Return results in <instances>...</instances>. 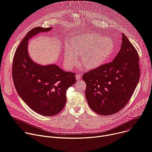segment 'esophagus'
Masks as SVG:
<instances>
[{
  "label": "esophagus",
  "mask_w": 152,
  "mask_h": 152,
  "mask_svg": "<svg viewBox=\"0 0 152 152\" xmlns=\"http://www.w3.org/2000/svg\"><path fill=\"white\" fill-rule=\"evenodd\" d=\"M76 79L77 80H80V79H82V76H81V75H80V74H77V75H76Z\"/></svg>",
  "instance_id": "esophagus-1"
}]
</instances>
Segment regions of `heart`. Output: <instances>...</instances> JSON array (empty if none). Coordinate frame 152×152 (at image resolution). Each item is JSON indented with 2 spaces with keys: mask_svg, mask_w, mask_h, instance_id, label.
Returning <instances> with one entry per match:
<instances>
[{
  "mask_svg": "<svg viewBox=\"0 0 152 152\" xmlns=\"http://www.w3.org/2000/svg\"><path fill=\"white\" fill-rule=\"evenodd\" d=\"M115 50L113 40L109 37L93 32L76 37L66 48L64 59L69 66H73L81 56L83 66L88 69L97 67L105 63Z\"/></svg>",
  "mask_w": 152,
  "mask_h": 152,
  "instance_id": "heart-1",
  "label": "heart"
}]
</instances>
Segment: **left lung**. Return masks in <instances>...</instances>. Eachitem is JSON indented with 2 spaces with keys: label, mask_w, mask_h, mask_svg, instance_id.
<instances>
[{
  "label": "left lung",
  "mask_w": 152,
  "mask_h": 152,
  "mask_svg": "<svg viewBox=\"0 0 152 152\" xmlns=\"http://www.w3.org/2000/svg\"><path fill=\"white\" fill-rule=\"evenodd\" d=\"M121 49L114 60L82 76L88 105L102 115L117 113L133 95L140 76L138 53L122 34Z\"/></svg>",
  "instance_id": "8db88e82"
}]
</instances>
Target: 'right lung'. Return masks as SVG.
Here are the masks:
<instances>
[{
  "label": "right lung",
  "mask_w": 152,
  "mask_h": 152,
  "mask_svg": "<svg viewBox=\"0 0 152 152\" xmlns=\"http://www.w3.org/2000/svg\"><path fill=\"white\" fill-rule=\"evenodd\" d=\"M52 28L31 29L17 47L12 61L14 84L20 97L31 110L44 116L60 113L66 103L67 90L76 82L75 73L64 72L55 64L41 66L28 53V40Z\"/></svg>",
  "instance_id": "1"
}]
</instances>
